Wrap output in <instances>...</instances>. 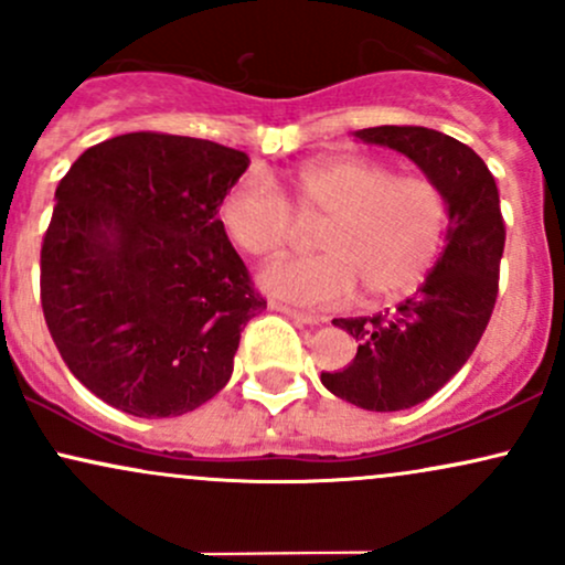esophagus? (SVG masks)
Segmentation results:
<instances>
[{
	"instance_id": "1",
	"label": "esophagus",
	"mask_w": 565,
	"mask_h": 565,
	"mask_svg": "<svg viewBox=\"0 0 565 565\" xmlns=\"http://www.w3.org/2000/svg\"><path fill=\"white\" fill-rule=\"evenodd\" d=\"M270 308L278 310V313L289 316V319H295L297 323H319V321H321L316 313H305V310L289 308V305H284V302H270Z\"/></svg>"
}]
</instances>
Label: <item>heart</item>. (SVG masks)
<instances>
[{"mask_svg":"<svg viewBox=\"0 0 565 565\" xmlns=\"http://www.w3.org/2000/svg\"><path fill=\"white\" fill-rule=\"evenodd\" d=\"M289 201L260 172L238 178L220 201V225L244 255L276 257L300 225H321L323 255L263 270V287L302 305H334L364 289L372 305L412 295L438 260L449 196L433 178L398 174L366 157H329L291 174Z\"/></svg>","mask_w":565,"mask_h":565,"instance_id":"b5f03b06","label":"heart"}]
</instances>
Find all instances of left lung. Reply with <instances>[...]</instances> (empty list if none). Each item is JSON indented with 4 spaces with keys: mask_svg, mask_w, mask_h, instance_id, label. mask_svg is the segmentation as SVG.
Returning <instances> with one entry per match:
<instances>
[{
    "mask_svg": "<svg viewBox=\"0 0 565 565\" xmlns=\"http://www.w3.org/2000/svg\"><path fill=\"white\" fill-rule=\"evenodd\" d=\"M355 138L406 153L449 196L446 249L417 295L382 313L334 319L359 350L340 372H321L337 398L401 412L438 393L481 342L499 295L504 220L494 174L465 142L408 125L359 129Z\"/></svg>",
    "mask_w": 565,
    "mask_h": 565,
    "instance_id": "1",
    "label": "left lung"
}]
</instances>
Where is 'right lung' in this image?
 I'll list each match as a JSON object with an SVG mask.
<instances>
[{
	"label": "right lung",
	"mask_w": 565,
	"mask_h": 565,
	"mask_svg": "<svg viewBox=\"0 0 565 565\" xmlns=\"http://www.w3.org/2000/svg\"><path fill=\"white\" fill-rule=\"evenodd\" d=\"M246 167L220 142L129 132L57 183L39 300L71 374L114 408L178 417L231 380L242 329L265 308L217 217Z\"/></svg>",
	"instance_id": "obj_1"
}]
</instances>
